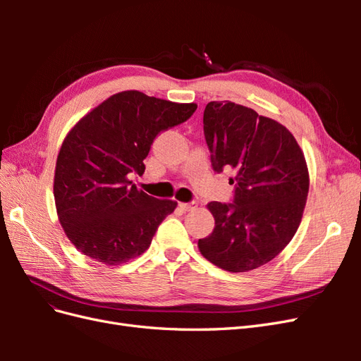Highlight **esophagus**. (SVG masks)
I'll return each instance as SVG.
<instances>
[{
    "mask_svg": "<svg viewBox=\"0 0 361 361\" xmlns=\"http://www.w3.org/2000/svg\"><path fill=\"white\" fill-rule=\"evenodd\" d=\"M183 211H194L197 207V202H190V203H180L179 204Z\"/></svg>",
    "mask_w": 361,
    "mask_h": 361,
    "instance_id": "34e87169",
    "label": "esophagus"
}]
</instances>
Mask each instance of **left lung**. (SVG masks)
<instances>
[{"instance_id":"8db88e82","label":"left lung","mask_w":361,"mask_h":361,"mask_svg":"<svg viewBox=\"0 0 361 361\" xmlns=\"http://www.w3.org/2000/svg\"><path fill=\"white\" fill-rule=\"evenodd\" d=\"M203 129L214 170L235 171V203H207L214 232L199 250L218 268L247 272L268 264L301 223L309 194V169L286 126L235 102L212 101Z\"/></svg>"}]
</instances>
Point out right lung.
<instances>
[{"label":"right lung","instance_id":"add662e5","mask_svg":"<svg viewBox=\"0 0 361 361\" xmlns=\"http://www.w3.org/2000/svg\"><path fill=\"white\" fill-rule=\"evenodd\" d=\"M197 104H178L138 90L120 92L94 106L69 130L54 173L60 224L82 255L120 265L150 247L158 226L178 202L135 187L155 137L190 118Z\"/></svg>","mask_w":361,"mask_h":361}]
</instances>
